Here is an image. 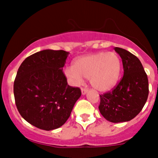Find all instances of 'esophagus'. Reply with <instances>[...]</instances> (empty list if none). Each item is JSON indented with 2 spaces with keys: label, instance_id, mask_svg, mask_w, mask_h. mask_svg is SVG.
I'll list each match as a JSON object with an SVG mask.
<instances>
[{
  "label": "esophagus",
  "instance_id": "1",
  "mask_svg": "<svg viewBox=\"0 0 158 158\" xmlns=\"http://www.w3.org/2000/svg\"><path fill=\"white\" fill-rule=\"evenodd\" d=\"M81 94H82V95H85V94L88 93V88H81Z\"/></svg>",
  "mask_w": 158,
  "mask_h": 158
}]
</instances>
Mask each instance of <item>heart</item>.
Returning <instances> with one entry per match:
<instances>
[{"mask_svg": "<svg viewBox=\"0 0 158 158\" xmlns=\"http://www.w3.org/2000/svg\"><path fill=\"white\" fill-rule=\"evenodd\" d=\"M122 70L120 57L115 52H99L77 58L64 75L74 85H80L83 78L99 91L106 92L117 85Z\"/></svg>", "mask_w": 158, "mask_h": 158, "instance_id": "b5f03b06", "label": "heart"}]
</instances>
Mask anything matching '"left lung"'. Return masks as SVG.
I'll return each mask as SVG.
<instances>
[{
	"label": "left lung",
	"instance_id": "obj_1",
	"mask_svg": "<svg viewBox=\"0 0 158 158\" xmlns=\"http://www.w3.org/2000/svg\"><path fill=\"white\" fill-rule=\"evenodd\" d=\"M122 59L123 77L110 92L100 95L99 110L111 123L128 122L138 114L148 95V77L137 56L125 49L114 48Z\"/></svg>",
	"mask_w": 158,
	"mask_h": 158
}]
</instances>
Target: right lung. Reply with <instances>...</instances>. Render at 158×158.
I'll return each instance as SVG.
<instances>
[{"instance_id": "1", "label": "right lung", "mask_w": 158, "mask_h": 158, "mask_svg": "<svg viewBox=\"0 0 158 158\" xmlns=\"http://www.w3.org/2000/svg\"><path fill=\"white\" fill-rule=\"evenodd\" d=\"M69 52L44 50L27 57L18 70L14 97L27 122L45 131L64 124L81 97L79 88L68 85L63 73Z\"/></svg>"}]
</instances>
